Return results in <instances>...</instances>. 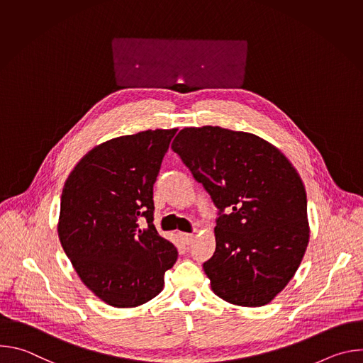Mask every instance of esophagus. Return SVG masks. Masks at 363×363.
Masks as SVG:
<instances>
[{
  "label": "esophagus",
  "instance_id": "obj_1",
  "mask_svg": "<svg viewBox=\"0 0 363 363\" xmlns=\"http://www.w3.org/2000/svg\"><path fill=\"white\" fill-rule=\"evenodd\" d=\"M179 237H181L182 242L186 244V245H189L192 242V240H194V234H188V233H181Z\"/></svg>",
  "mask_w": 363,
  "mask_h": 363
}]
</instances>
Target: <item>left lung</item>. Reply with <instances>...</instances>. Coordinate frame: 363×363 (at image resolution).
Returning <instances> with one entry per match:
<instances>
[{
	"instance_id": "8db88e82",
	"label": "left lung",
	"mask_w": 363,
	"mask_h": 363,
	"mask_svg": "<svg viewBox=\"0 0 363 363\" xmlns=\"http://www.w3.org/2000/svg\"><path fill=\"white\" fill-rule=\"evenodd\" d=\"M171 147L220 210L216 252L202 264L213 291L244 307L270 303L308 242L300 175L276 146L247 132L185 128Z\"/></svg>"
}]
</instances>
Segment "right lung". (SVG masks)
<instances>
[{
    "instance_id": "right-lung-1",
    "label": "right lung",
    "mask_w": 363,
    "mask_h": 363,
    "mask_svg": "<svg viewBox=\"0 0 363 363\" xmlns=\"http://www.w3.org/2000/svg\"><path fill=\"white\" fill-rule=\"evenodd\" d=\"M177 130H145L101 143L65 184L62 247L87 289L113 307H136L158 296L178 258L175 245L153 225V184Z\"/></svg>"
}]
</instances>
